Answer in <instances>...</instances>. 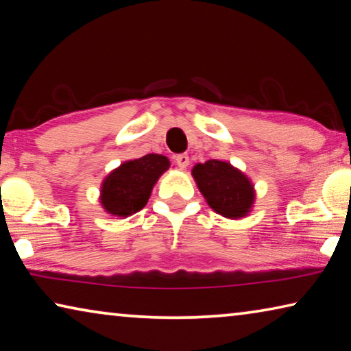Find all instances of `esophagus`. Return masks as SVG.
Masks as SVG:
<instances>
[{"instance_id": "obj_1", "label": "esophagus", "mask_w": 351, "mask_h": 351, "mask_svg": "<svg viewBox=\"0 0 351 351\" xmlns=\"http://www.w3.org/2000/svg\"><path fill=\"white\" fill-rule=\"evenodd\" d=\"M175 162L178 164V167L180 169H186L187 165H189V162H190V159H189V156L186 153H181V154H178V156L175 158Z\"/></svg>"}]
</instances>
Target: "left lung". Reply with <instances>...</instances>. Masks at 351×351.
<instances>
[{
	"label": "left lung",
	"mask_w": 351,
	"mask_h": 351,
	"mask_svg": "<svg viewBox=\"0 0 351 351\" xmlns=\"http://www.w3.org/2000/svg\"><path fill=\"white\" fill-rule=\"evenodd\" d=\"M207 204L226 218L246 217L254 203L251 181L232 165L217 159L197 164L192 170Z\"/></svg>",
	"instance_id": "1"
}]
</instances>
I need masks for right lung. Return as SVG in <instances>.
Segmentation results:
<instances>
[{
	"instance_id": "1",
	"label": "right lung",
	"mask_w": 351,
	"mask_h": 351,
	"mask_svg": "<svg viewBox=\"0 0 351 351\" xmlns=\"http://www.w3.org/2000/svg\"><path fill=\"white\" fill-rule=\"evenodd\" d=\"M169 165L167 158L153 153L123 162L105 178L100 203L106 212L116 217L139 212L150 198L154 182Z\"/></svg>"
}]
</instances>
